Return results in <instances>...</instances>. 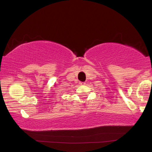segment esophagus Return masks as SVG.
I'll use <instances>...</instances> for the list:
<instances>
[{
    "mask_svg": "<svg viewBox=\"0 0 152 152\" xmlns=\"http://www.w3.org/2000/svg\"><path fill=\"white\" fill-rule=\"evenodd\" d=\"M85 82H80V85H83V84H85Z\"/></svg>",
    "mask_w": 152,
    "mask_h": 152,
    "instance_id": "34e87169",
    "label": "esophagus"
}]
</instances>
